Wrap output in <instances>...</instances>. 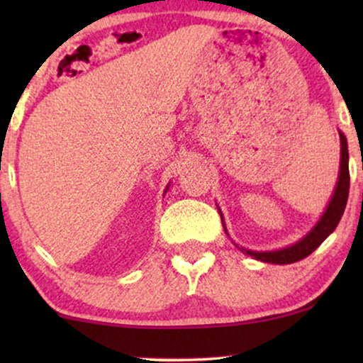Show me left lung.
I'll return each instance as SVG.
<instances>
[{
	"label": "left lung",
	"instance_id": "8db88e82",
	"mask_svg": "<svg viewBox=\"0 0 363 363\" xmlns=\"http://www.w3.org/2000/svg\"><path fill=\"white\" fill-rule=\"evenodd\" d=\"M341 140V165H340V177H338V186H336L335 194H333L331 201L324 211L323 218L319 220V223L303 237L302 240H298L297 244L290 245V247L280 249V251H269V252H256V251H245L249 256H252L254 259H259L262 262H273V264H290V262H297L312 254L320 244L324 242V239L331 234L336 228V225L340 223L341 216H343L345 206L348 201V191H350V170H348V143L345 138L343 133H340Z\"/></svg>",
	"mask_w": 363,
	"mask_h": 363
}]
</instances>
